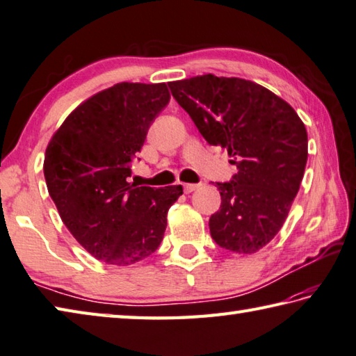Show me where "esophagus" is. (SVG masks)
<instances>
[{
  "mask_svg": "<svg viewBox=\"0 0 356 356\" xmlns=\"http://www.w3.org/2000/svg\"><path fill=\"white\" fill-rule=\"evenodd\" d=\"M199 186H200L199 184H184V191H185L186 194H188V193H193V191H196Z\"/></svg>",
  "mask_w": 356,
  "mask_h": 356,
  "instance_id": "34e87169",
  "label": "esophagus"
}]
</instances>
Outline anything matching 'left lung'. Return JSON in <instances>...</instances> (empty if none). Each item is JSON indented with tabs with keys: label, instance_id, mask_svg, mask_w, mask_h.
Here are the masks:
<instances>
[{
	"label": "left lung",
	"instance_id": "1",
	"mask_svg": "<svg viewBox=\"0 0 356 356\" xmlns=\"http://www.w3.org/2000/svg\"><path fill=\"white\" fill-rule=\"evenodd\" d=\"M168 86L205 140L238 166L232 182L216 184L222 202L210 218L211 238L233 253L259 252L282 228L302 182V120L281 97L238 76L207 74Z\"/></svg>",
	"mask_w": 356,
	"mask_h": 356
}]
</instances>
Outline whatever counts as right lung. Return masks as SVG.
Segmentation results:
<instances>
[{
	"instance_id": "right-lung-1",
	"label": "right lung",
	"mask_w": 356,
	"mask_h": 356,
	"mask_svg": "<svg viewBox=\"0 0 356 356\" xmlns=\"http://www.w3.org/2000/svg\"><path fill=\"white\" fill-rule=\"evenodd\" d=\"M171 99L166 83H117L80 103L44 154L47 191L63 224L102 262L127 267L159 248L182 185L137 186L131 162Z\"/></svg>"
}]
</instances>
